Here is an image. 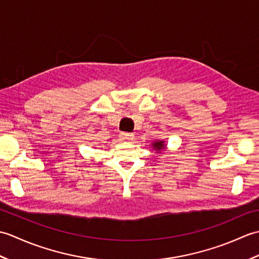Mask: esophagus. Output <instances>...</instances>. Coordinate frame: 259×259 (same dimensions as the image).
I'll return each instance as SVG.
<instances>
[{
	"mask_svg": "<svg viewBox=\"0 0 259 259\" xmlns=\"http://www.w3.org/2000/svg\"><path fill=\"white\" fill-rule=\"evenodd\" d=\"M134 139V135L133 134H126V133H122L120 135V140L122 141H130Z\"/></svg>",
	"mask_w": 259,
	"mask_h": 259,
	"instance_id": "obj_1",
	"label": "esophagus"
}]
</instances>
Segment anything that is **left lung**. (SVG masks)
Here are the masks:
<instances>
[{"label":"left lung","instance_id":"1","mask_svg":"<svg viewBox=\"0 0 259 259\" xmlns=\"http://www.w3.org/2000/svg\"><path fill=\"white\" fill-rule=\"evenodd\" d=\"M152 148L157 151H160L164 148V142L160 141V140H157L155 142H152Z\"/></svg>","mask_w":259,"mask_h":259}]
</instances>
